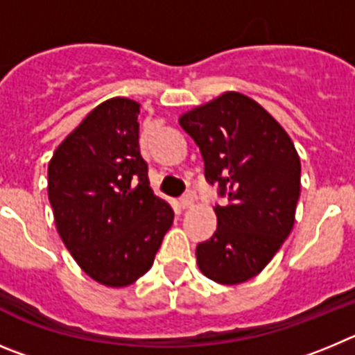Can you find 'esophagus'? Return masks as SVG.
Wrapping results in <instances>:
<instances>
[{
	"label": "esophagus",
	"instance_id": "1",
	"mask_svg": "<svg viewBox=\"0 0 355 355\" xmlns=\"http://www.w3.org/2000/svg\"><path fill=\"white\" fill-rule=\"evenodd\" d=\"M194 205V200L191 196H185V198H180V209H191V207Z\"/></svg>",
	"mask_w": 355,
	"mask_h": 355
}]
</instances>
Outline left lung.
I'll return each instance as SVG.
<instances>
[{
	"mask_svg": "<svg viewBox=\"0 0 355 355\" xmlns=\"http://www.w3.org/2000/svg\"><path fill=\"white\" fill-rule=\"evenodd\" d=\"M205 162L209 184H219L226 205H216L217 228L196 245L209 279L237 285L265 269L295 221L301 159L286 130L257 101L226 92L178 118Z\"/></svg>",
	"mask_w": 355,
	"mask_h": 355,
	"instance_id": "left-lung-1",
	"label": "left lung"
}]
</instances>
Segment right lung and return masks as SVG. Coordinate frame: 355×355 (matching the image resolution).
I'll use <instances>...</instances> for the list:
<instances>
[{"instance_id": "add662e5", "label": "right lung", "mask_w": 355, "mask_h": 355, "mask_svg": "<svg viewBox=\"0 0 355 355\" xmlns=\"http://www.w3.org/2000/svg\"><path fill=\"white\" fill-rule=\"evenodd\" d=\"M139 104L102 102L56 148L47 194L63 244L101 285H132L150 270L173 209L150 189L139 154Z\"/></svg>"}]
</instances>
